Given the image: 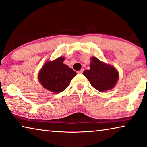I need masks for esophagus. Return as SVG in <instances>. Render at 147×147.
I'll use <instances>...</instances> for the list:
<instances>
[{
  "label": "esophagus",
  "instance_id": "1",
  "mask_svg": "<svg viewBox=\"0 0 147 147\" xmlns=\"http://www.w3.org/2000/svg\"><path fill=\"white\" fill-rule=\"evenodd\" d=\"M83 72H84V69H82L80 70V71H78V74H82Z\"/></svg>",
  "mask_w": 147,
  "mask_h": 147
}]
</instances>
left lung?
<instances>
[{"label": "left lung", "mask_w": 147, "mask_h": 147, "mask_svg": "<svg viewBox=\"0 0 147 147\" xmlns=\"http://www.w3.org/2000/svg\"><path fill=\"white\" fill-rule=\"evenodd\" d=\"M90 59V70H86L83 73L90 84L100 92L113 89L119 78L117 69L113 65L100 61L96 57Z\"/></svg>", "instance_id": "obj_1"}]
</instances>
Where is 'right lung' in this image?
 Returning a JSON list of instances; mask_svg holds the SVG:
<instances>
[{"label":"right lung","mask_w":147,"mask_h":147,"mask_svg":"<svg viewBox=\"0 0 147 147\" xmlns=\"http://www.w3.org/2000/svg\"><path fill=\"white\" fill-rule=\"evenodd\" d=\"M65 57L46 62L38 73V80L43 87L55 94L64 91L68 87L76 73L63 63Z\"/></svg>","instance_id":"right-lung-1"}]
</instances>
